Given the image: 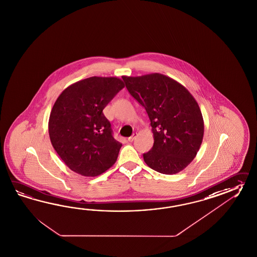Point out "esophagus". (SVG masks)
Instances as JSON below:
<instances>
[{
	"label": "esophagus",
	"instance_id": "34e87169",
	"mask_svg": "<svg viewBox=\"0 0 257 257\" xmlns=\"http://www.w3.org/2000/svg\"><path fill=\"white\" fill-rule=\"evenodd\" d=\"M137 133H134V134L132 135V137H129V138H128V141H129V142H133V141L135 140V138H136V137H137Z\"/></svg>",
	"mask_w": 257,
	"mask_h": 257
}]
</instances>
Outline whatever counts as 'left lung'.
<instances>
[{
    "mask_svg": "<svg viewBox=\"0 0 257 257\" xmlns=\"http://www.w3.org/2000/svg\"><path fill=\"white\" fill-rule=\"evenodd\" d=\"M126 88L146 108L154 137L153 148L143 155L147 165L175 174L194 160L204 137L198 103L177 81L164 74L122 76Z\"/></svg>",
    "mask_w": 257,
    "mask_h": 257,
    "instance_id": "1",
    "label": "left lung"
}]
</instances>
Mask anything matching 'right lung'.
Here are the masks:
<instances>
[{
  "mask_svg": "<svg viewBox=\"0 0 257 257\" xmlns=\"http://www.w3.org/2000/svg\"><path fill=\"white\" fill-rule=\"evenodd\" d=\"M123 87L118 77L92 76L66 87L58 97L49 119V135L70 170L95 177L116 162L121 144L112 137L102 110Z\"/></svg>",
  "mask_w": 257,
  "mask_h": 257,
  "instance_id": "1",
  "label": "right lung"
}]
</instances>
